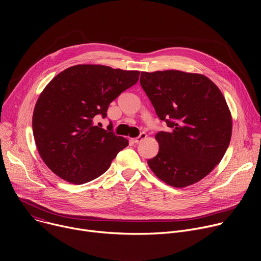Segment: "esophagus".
<instances>
[{"mask_svg":"<svg viewBox=\"0 0 261 261\" xmlns=\"http://www.w3.org/2000/svg\"><path fill=\"white\" fill-rule=\"evenodd\" d=\"M147 138V134H146V132H142L138 138H135V139H133L132 141H133V143H135V144H139V143H141L143 140H145Z\"/></svg>","mask_w":261,"mask_h":261,"instance_id":"esophagus-1","label":"esophagus"}]
</instances>
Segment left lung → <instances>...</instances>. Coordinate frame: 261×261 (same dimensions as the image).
Here are the masks:
<instances>
[{"mask_svg": "<svg viewBox=\"0 0 261 261\" xmlns=\"http://www.w3.org/2000/svg\"><path fill=\"white\" fill-rule=\"evenodd\" d=\"M141 86L169 132L160 131L159 153L148 160L154 174L173 187L206 176L230 142L231 116L221 91L200 74L181 71L141 73Z\"/></svg>", "mask_w": 261, "mask_h": 261, "instance_id": "8db88e82", "label": "left lung"}]
</instances>
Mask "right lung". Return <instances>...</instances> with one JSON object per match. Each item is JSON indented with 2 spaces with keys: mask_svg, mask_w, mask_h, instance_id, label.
I'll return each instance as SVG.
<instances>
[{
  "mask_svg": "<svg viewBox=\"0 0 261 261\" xmlns=\"http://www.w3.org/2000/svg\"><path fill=\"white\" fill-rule=\"evenodd\" d=\"M139 71L79 64L55 77L41 93L33 115L40 156L61 179L85 184L105 173L129 141L96 123L115 98L139 81Z\"/></svg>",
  "mask_w": 261,
  "mask_h": 261,
  "instance_id": "obj_1",
  "label": "right lung"
}]
</instances>
